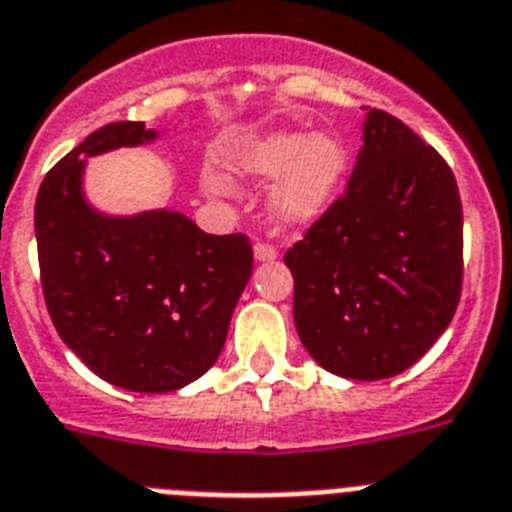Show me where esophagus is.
<instances>
[{
	"mask_svg": "<svg viewBox=\"0 0 512 512\" xmlns=\"http://www.w3.org/2000/svg\"><path fill=\"white\" fill-rule=\"evenodd\" d=\"M253 256H256V261H274L277 259V248L269 246V243H256L253 246Z\"/></svg>",
	"mask_w": 512,
	"mask_h": 512,
	"instance_id": "esophagus-1",
	"label": "esophagus"
}]
</instances>
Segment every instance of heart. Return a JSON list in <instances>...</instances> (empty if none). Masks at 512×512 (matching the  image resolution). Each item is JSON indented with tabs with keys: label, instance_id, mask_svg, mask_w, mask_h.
<instances>
[{
	"label": "heart",
	"instance_id": "1",
	"mask_svg": "<svg viewBox=\"0 0 512 512\" xmlns=\"http://www.w3.org/2000/svg\"><path fill=\"white\" fill-rule=\"evenodd\" d=\"M238 176L248 181H272L266 194L269 217L279 227L298 230L321 220L334 204L347 173V150L331 134L308 131H272L256 139L233 157ZM202 186L209 196H230L233 181L220 170L207 168L202 173Z\"/></svg>",
	"mask_w": 512,
	"mask_h": 512
}]
</instances>
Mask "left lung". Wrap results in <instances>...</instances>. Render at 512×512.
Listing matches in <instances>:
<instances>
[{"instance_id": "8db88e82", "label": "left lung", "mask_w": 512, "mask_h": 512, "mask_svg": "<svg viewBox=\"0 0 512 512\" xmlns=\"http://www.w3.org/2000/svg\"><path fill=\"white\" fill-rule=\"evenodd\" d=\"M292 316L329 373L381 381L448 329L464 282V212L435 147L378 108L344 191L285 253Z\"/></svg>"}]
</instances>
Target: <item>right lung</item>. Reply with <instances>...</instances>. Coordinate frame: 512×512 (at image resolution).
I'll use <instances>...</instances> for the list:
<instances>
[{
	"instance_id": "obj_1",
	"label": "right lung",
	"mask_w": 512,
	"mask_h": 512,
	"mask_svg": "<svg viewBox=\"0 0 512 512\" xmlns=\"http://www.w3.org/2000/svg\"><path fill=\"white\" fill-rule=\"evenodd\" d=\"M155 137L142 121L93 131L36 199L48 316L95 375L139 393L178 391L212 368L253 272L248 235H207L170 209L111 217L87 204L85 157Z\"/></svg>"
}]
</instances>
